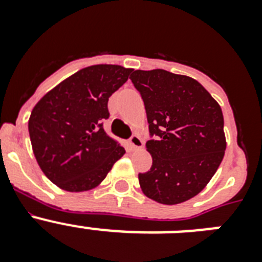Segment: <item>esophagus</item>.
<instances>
[{
  "mask_svg": "<svg viewBox=\"0 0 262 262\" xmlns=\"http://www.w3.org/2000/svg\"><path fill=\"white\" fill-rule=\"evenodd\" d=\"M129 144L135 149H139V148H143V140L138 135H133L129 138Z\"/></svg>",
  "mask_w": 262,
  "mask_h": 262,
  "instance_id": "esophagus-1",
  "label": "esophagus"
}]
</instances>
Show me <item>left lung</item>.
Masks as SVG:
<instances>
[{
	"mask_svg": "<svg viewBox=\"0 0 262 262\" xmlns=\"http://www.w3.org/2000/svg\"><path fill=\"white\" fill-rule=\"evenodd\" d=\"M131 81L142 96L149 124L145 147L151 170L139 173L143 193L163 205H177L205 189L223 160L227 143L223 113L194 78L164 69L135 71Z\"/></svg>",
	"mask_w": 262,
	"mask_h": 262,
	"instance_id": "8db88e82",
	"label": "left lung"
}]
</instances>
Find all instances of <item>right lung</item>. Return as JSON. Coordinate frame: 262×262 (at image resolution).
Instances as JSON below:
<instances>
[{"label":"right lung","mask_w":262,"mask_h":262,"mask_svg":"<svg viewBox=\"0 0 262 262\" xmlns=\"http://www.w3.org/2000/svg\"><path fill=\"white\" fill-rule=\"evenodd\" d=\"M131 68L98 64L80 69L41 97L29 119L32 151L51 182L72 193L105 180L126 154L106 134L108 97L128 80Z\"/></svg>","instance_id":"1"}]
</instances>
